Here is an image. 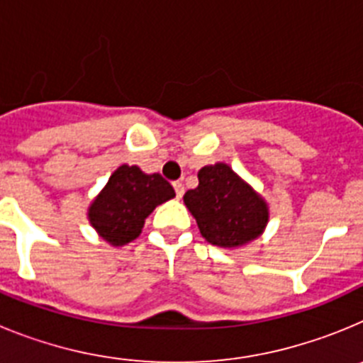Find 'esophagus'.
Masks as SVG:
<instances>
[{
	"label": "esophagus",
	"mask_w": 363,
	"mask_h": 363,
	"mask_svg": "<svg viewBox=\"0 0 363 363\" xmlns=\"http://www.w3.org/2000/svg\"><path fill=\"white\" fill-rule=\"evenodd\" d=\"M174 191H176V198H182L184 196V192H185V187H184V184H182V182H174Z\"/></svg>",
	"instance_id": "1"
}]
</instances>
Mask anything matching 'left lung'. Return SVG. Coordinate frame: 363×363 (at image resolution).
I'll return each mask as SVG.
<instances>
[{"label": "left lung", "instance_id": "8db88e82", "mask_svg": "<svg viewBox=\"0 0 363 363\" xmlns=\"http://www.w3.org/2000/svg\"><path fill=\"white\" fill-rule=\"evenodd\" d=\"M196 189L185 192L184 203L194 216L201 236L221 249H238L264 234L269 205L227 163L198 171Z\"/></svg>", "mask_w": 363, "mask_h": 363}]
</instances>
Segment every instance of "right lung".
Segmentation results:
<instances>
[{
  "label": "right lung",
  "instance_id": "obj_1",
  "mask_svg": "<svg viewBox=\"0 0 363 363\" xmlns=\"http://www.w3.org/2000/svg\"><path fill=\"white\" fill-rule=\"evenodd\" d=\"M176 196L158 172L145 174L136 165H120L89 205V223L108 245L123 247L142 234L145 220L158 205Z\"/></svg>",
  "mask_w": 363,
  "mask_h": 363
}]
</instances>
